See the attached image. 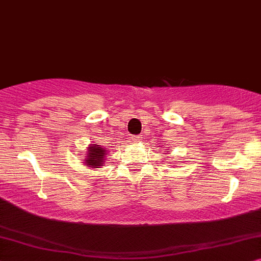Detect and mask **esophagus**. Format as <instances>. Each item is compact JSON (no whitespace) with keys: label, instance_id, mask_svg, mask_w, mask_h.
<instances>
[{"label":"esophagus","instance_id":"obj_1","mask_svg":"<svg viewBox=\"0 0 261 261\" xmlns=\"http://www.w3.org/2000/svg\"><path fill=\"white\" fill-rule=\"evenodd\" d=\"M141 140H142L141 136H134L133 137V141L135 142V143H138V142H140Z\"/></svg>","mask_w":261,"mask_h":261}]
</instances>
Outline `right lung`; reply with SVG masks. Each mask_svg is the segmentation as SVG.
<instances>
[{
    "label": "right lung",
    "mask_w": 261,
    "mask_h": 261,
    "mask_svg": "<svg viewBox=\"0 0 261 261\" xmlns=\"http://www.w3.org/2000/svg\"><path fill=\"white\" fill-rule=\"evenodd\" d=\"M88 154L85 159V165L90 168H100V166L103 165L105 162V156L107 150L102 148L101 145L92 144L88 147Z\"/></svg>",
    "instance_id": "obj_1"
}]
</instances>
